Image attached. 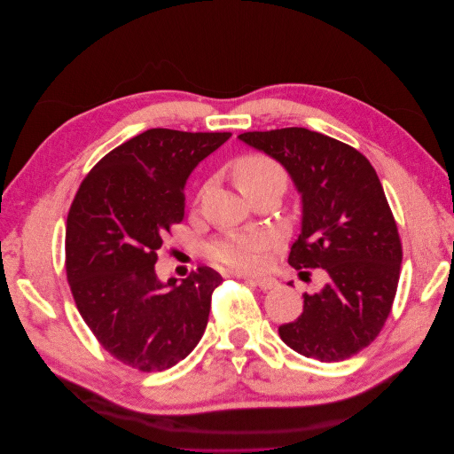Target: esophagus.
<instances>
[{
    "mask_svg": "<svg viewBox=\"0 0 454 454\" xmlns=\"http://www.w3.org/2000/svg\"><path fill=\"white\" fill-rule=\"evenodd\" d=\"M252 282L261 287V290L267 292V290H274V287H278V280L277 278H270V277H259V278H252Z\"/></svg>",
    "mask_w": 454,
    "mask_h": 454,
    "instance_id": "obj_1",
    "label": "esophagus"
}]
</instances>
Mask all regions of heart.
<instances>
[{"label": "heart", "mask_w": 454, "mask_h": 454, "mask_svg": "<svg viewBox=\"0 0 454 454\" xmlns=\"http://www.w3.org/2000/svg\"><path fill=\"white\" fill-rule=\"evenodd\" d=\"M269 180H284L286 174L278 162L265 155H246L235 167V182L240 191H248ZM270 239L261 232H229L210 242L208 257L212 263L237 272H252L263 267Z\"/></svg>", "instance_id": "heart-1"}]
</instances>
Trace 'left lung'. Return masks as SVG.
<instances>
[{"label": "left lung", "instance_id": "1", "mask_svg": "<svg viewBox=\"0 0 454 454\" xmlns=\"http://www.w3.org/2000/svg\"><path fill=\"white\" fill-rule=\"evenodd\" d=\"M239 138L290 172L303 227L287 261L325 274L322 292L303 294V314L278 327L280 339L307 358L347 360L377 339L400 282L402 240L379 176L358 149L309 129Z\"/></svg>", "mask_w": 454, "mask_h": 454}]
</instances>
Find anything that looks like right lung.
<instances>
[{
    "instance_id": "add662e5",
    "label": "right lung",
    "mask_w": 454,
    "mask_h": 454,
    "mask_svg": "<svg viewBox=\"0 0 454 454\" xmlns=\"http://www.w3.org/2000/svg\"><path fill=\"white\" fill-rule=\"evenodd\" d=\"M229 138L149 129L94 164L67 212L66 274L77 310L115 360L144 373L184 360L208 324L222 274L199 267L182 284H160L155 263L184 219L189 174Z\"/></svg>"
}]
</instances>
